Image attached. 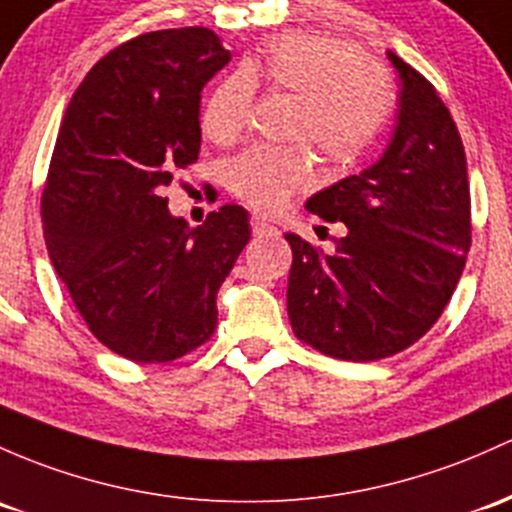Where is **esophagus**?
<instances>
[{"label": "esophagus", "instance_id": "obj_1", "mask_svg": "<svg viewBox=\"0 0 512 512\" xmlns=\"http://www.w3.org/2000/svg\"><path fill=\"white\" fill-rule=\"evenodd\" d=\"M251 232H254V236H271V234H276V227H271L266 219L251 217Z\"/></svg>", "mask_w": 512, "mask_h": 512}]
</instances>
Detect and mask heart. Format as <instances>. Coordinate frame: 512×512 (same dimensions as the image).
I'll use <instances>...</instances> for the list:
<instances>
[{
	"mask_svg": "<svg viewBox=\"0 0 512 512\" xmlns=\"http://www.w3.org/2000/svg\"><path fill=\"white\" fill-rule=\"evenodd\" d=\"M254 87L298 95L293 139L312 141L332 166L346 168L378 144L398 102L386 65L364 58L346 38L288 31L268 38L241 73L219 82L202 109V131L214 144H232L249 122ZM315 178L305 146H254L229 161L227 185L261 212H278Z\"/></svg>",
	"mask_w": 512,
	"mask_h": 512,
	"instance_id": "obj_1",
	"label": "heart"
}]
</instances>
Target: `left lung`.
I'll return each instance as SVG.
<instances>
[{
    "label": "left lung",
    "mask_w": 512,
    "mask_h": 512,
    "mask_svg": "<svg viewBox=\"0 0 512 512\" xmlns=\"http://www.w3.org/2000/svg\"><path fill=\"white\" fill-rule=\"evenodd\" d=\"M393 139L364 173L307 200L324 222H342L332 256L298 234L288 317L300 342L344 361H376L430 332L452 298L471 246L466 153L452 114L403 58Z\"/></svg>",
    "instance_id": "left-lung-1"
}]
</instances>
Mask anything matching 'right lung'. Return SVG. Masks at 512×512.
I'll use <instances>...</instances> for the list:
<instances>
[{
	"label": "right lung",
	"mask_w": 512,
	"mask_h": 512,
	"mask_svg": "<svg viewBox=\"0 0 512 512\" xmlns=\"http://www.w3.org/2000/svg\"><path fill=\"white\" fill-rule=\"evenodd\" d=\"M232 60L202 26L151 31L80 82L41 197L48 256L90 332L136 364H166L217 327V290L249 244V212L200 227L163 188L200 156V92Z\"/></svg>",
	"instance_id": "add662e5"
}]
</instances>
